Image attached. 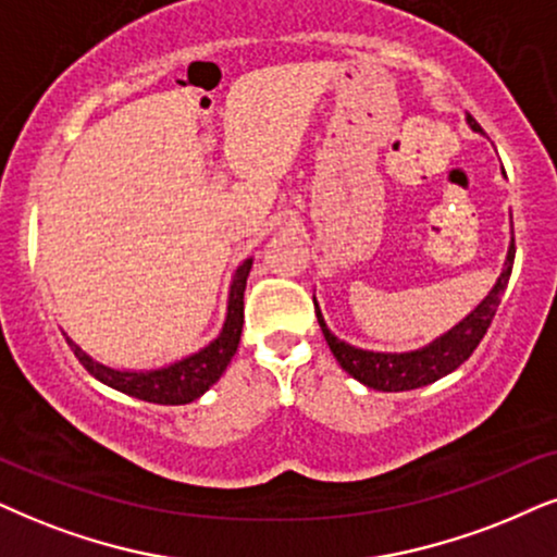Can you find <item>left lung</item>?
Wrapping results in <instances>:
<instances>
[{"mask_svg":"<svg viewBox=\"0 0 557 557\" xmlns=\"http://www.w3.org/2000/svg\"><path fill=\"white\" fill-rule=\"evenodd\" d=\"M468 125L475 133H481V125L475 123L473 115H468ZM513 267V236L506 251L504 270L498 274L496 285L491 287V293L478 302L460 323H455L453 329L445 331L442 336H436L434 342H429L426 347L411 349V351H372L351 347V344L342 342L339 336L331 334V329L323 321V313L319 302L313 298L315 306V319L323 331V339H326L329 349L334 351L336 362L342 364V370H347L351 377L360 380L368 388L383 391V393H398V391H413L421 385L434 383V380L449 375V372L460 368L462 362L473 355V349L481 344L483 334L488 331L491 321H494L498 302L509 285Z\"/></svg>","mask_w":557,"mask_h":557,"instance_id":"left-lung-1","label":"left lung"}]
</instances>
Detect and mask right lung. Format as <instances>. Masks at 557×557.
Listing matches in <instances>:
<instances>
[{
  "mask_svg": "<svg viewBox=\"0 0 557 557\" xmlns=\"http://www.w3.org/2000/svg\"><path fill=\"white\" fill-rule=\"evenodd\" d=\"M251 262L255 259H244L234 272L228 290V308H226V321H223L221 334L215 336L208 347L193 351V355L182 357V360L166 364V368L157 370H115L102 364L100 360L87 355L72 336H66L69 347L79 362L87 368L89 375H95L100 383L110 385V388L125 393L138 400H149V404L161 406H182L193 404L206 393L210 385H215L221 380L223 372L234 360L238 342H242V329H244V290H246V277L251 272Z\"/></svg>",
  "mask_w": 557,
  "mask_h": 557,
  "instance_id": "1",
  "label": "right lung"
}]
</instances>
